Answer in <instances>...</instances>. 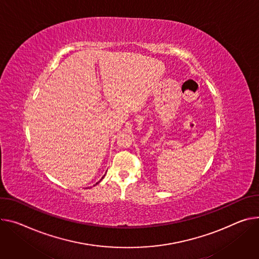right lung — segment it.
<instances>
[{"label": "right lung", "mask_w": 259, "mask_h": 259, "mask_svg": "<svg viewBox=\"0 0 259 259\" xmlns=\"http://www.w3.org/2000/svg\"><path fill=\"white\" fill-rule=\"evenodd\" d=\"M103 177H104V176H103ZM102 179H103V178H102ZM102 179H101V180H102ZM97 184H98V183H97Z\"/></svg>", "instance_id": "1"}]
</instances>
